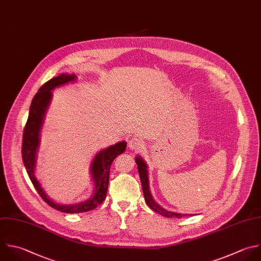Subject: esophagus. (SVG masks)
I'll use <instances>...</instances> for the list:
<instances>
[{
  "instance_id": "obj_1",
  "label": "esophagus",
  "mask_w": 261,
  "mask_h": 261,
  "mask_svg": "<svg viewBox=\"0 0 261 261\" xmlns=\"http://www.w3.org/2000/svg\"><path fill=\"white\" fill-rule=\"evenodd\" d=\"M145 144L144 142L141 140V139H138V138H133L130 139L129 143H128V147L130 150H134V151H140L144 148Z\"/></svg>"
}]
</instances>
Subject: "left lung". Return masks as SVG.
Returning a JSON list of instances; mask_svg holds the SVG:
<instances>
[{"instance_id": "1", "label": "left lung", "mask_w": 261, "mask_h": 261, "mask_svg": "<svg viewBox=\"0 0 261 261\" xmlns=\"http://www.w3.org/2000/svg\"><path fill=\"white\" fill-rule=\"evenodd\" d=\"M136 163L138 165V170H139V174H140V178H141V182H142V189H143L145 201L152 210H154L155 212H157V213H159V214H161L162 216H165V217L181 218L186 215H193V214H181V213H177V212H171V211H168V210L164 209L158 203H156L155 200L153 199L151 193H150L148 170H147L148 167H147L146 162L143 160V158H141L140 156H137L136 157Z\"/></svg>"}]
</instances>
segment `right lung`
<instances>
[{
    "label": "right lung",
    "instance_id": "obj_1",
    "mask_svg": "<svg viewBox=\"0 0 261 261\" xmlns=\"http://www.w3.org/2000/svg\"><path fill=\"white\" fill-rule=\"evenodd\" d=\"M75 80V74L62 73L57 77H53L52 80L48 81L40 88L39 92L36 94L31 104L29 118L23 130L21 148L22 160L34 187L47 204H49L54 209L64 213L87 212L95 209L105 200L108 190L111 164L119 154L125 151L126 148V143L124 141L118 142L115 145H112L106 149L101 150L94 157V160L91 164V174L95 182V190L91 198H89L88 200L67 205L54 202L51 198L48 197V195L43 190L41 184L38 181L35 175L37 152L40 145V133L42 125L44 123L46 111L52 99V91L55 88H58L70 82L72 83Z\"/></svg>",
    "mask_w": 261,
    "mask_h": 261
}]
</instances>
